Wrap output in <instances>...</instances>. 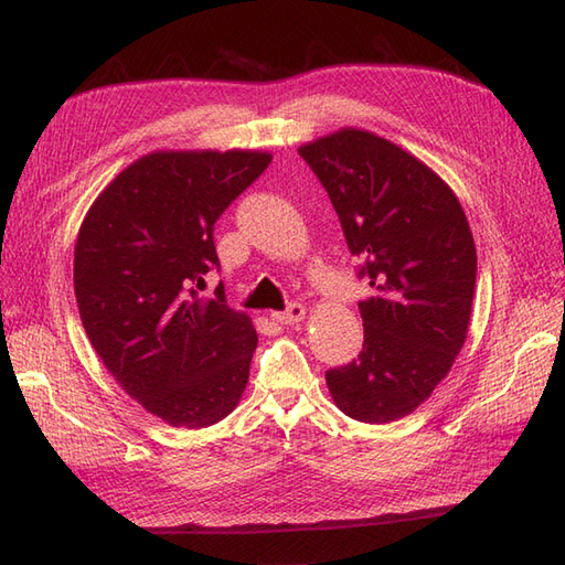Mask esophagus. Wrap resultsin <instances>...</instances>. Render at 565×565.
Returning <instances> with one entry per match:
<instances>
[{
  "label": "esophagus",
  "mask_w": 565,
  "mask_h": 565,
  "mask_svg": "<svg viewBox=\"0 0 565 565\" xmlns=\"http://www.w3.org/2000/svg\"><path fill=\"white\" fill-rule=\"evenodd\" d=\"M302 317H306V308H302L300 302H288L284 310L271 312V320L277 324H296L302 320Z\"/></svg>",
  "instance_id": "34e87169"
}]
</instances>
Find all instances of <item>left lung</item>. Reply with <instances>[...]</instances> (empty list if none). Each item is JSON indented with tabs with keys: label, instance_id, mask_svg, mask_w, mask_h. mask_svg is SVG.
Wrapping results in <instances>:
<instances>
[{
	"label": "left lung",
	"instance_id": "obj_1",
	"mask_svg": "<svg viewBox=\"0 0 565 565\" xmlns=\"http://www.w3.org/2000/svg\"><path fill=\"white\" fill-rule=\"evenodd\" d=\"M298 154L334 205L358 277L365 341L327 372L337 406L360 423L413 413L451 370L468 337L477 253L458 198L398 145L343 128Z\"/></svg>",
	"mask_w": 565,
	"mask_h": 565
}]
</instances>
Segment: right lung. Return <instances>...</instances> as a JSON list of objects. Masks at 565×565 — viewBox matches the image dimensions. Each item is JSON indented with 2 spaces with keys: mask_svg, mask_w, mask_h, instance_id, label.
I'll return each instance as SVG.
<instances>
[{
  "mask_svg": "<svg viewBox=\"0 0 565 565\" xmlns=\"http://www.w3.org/2000/svg\"><path fill=\"white\" fill-rule=\"evenodd\" d=\"M271 162L267 152H152L114 179L85 214L74 286L93 349L145 411L173 427H210L236 408L257 334L224 291L214 224Z\"/></svg>",
  "mask_w": 565,
  "mask_h": 565,
  "instance_id": "add662e5",
  "label": "right lung"
}]
</instances>
